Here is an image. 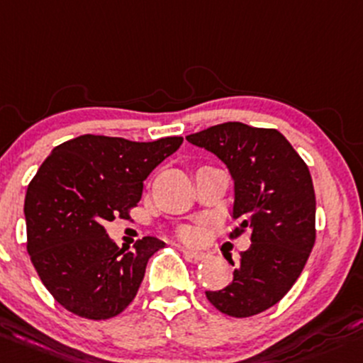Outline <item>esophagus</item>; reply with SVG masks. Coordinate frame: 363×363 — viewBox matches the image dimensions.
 <instances>
[{"mask_svg":"<svg viewBox=\"0 0 363 363\" xmlns=\"http://www.w3.org/2000/svg\"><path fill=\"white\" fill-rule=\"evenodd\" d=\"M182 254H184V257L189 259V261H203V259H207V254H205V252H200V250L182 249Z\"/></svg>","mask_w":363,"mask_h":363,"instance_id":"34e87169","label":"esophagus"}]
</instances>
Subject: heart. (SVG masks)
I'll use <instances>...</instances> for the list:
<instances>
[{
	"mask_svg": "<svg viewBox=\"0 0 363 363\" xmlns=\"http://www.w3.org/2000/svg\"><path fill=\"white\" fill-rule=\"evenodd\" d=\"M181 236L184 240H194V238H196V231H194L193 228H182Z\"/></svg>",
	"mask_w": 363,
	"mask_h": 363,
	"instance_id": "b5f03b06",
	"label": "heart"
}]
</instances>
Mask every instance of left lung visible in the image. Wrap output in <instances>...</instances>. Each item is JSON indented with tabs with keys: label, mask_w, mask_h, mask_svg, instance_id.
I'll list each match as a JSON object with an SVG mask.
<instances>
[{
	"label": "left lung",
	"mask_w": 363,
	"mask_h": 363,
	"mask_svg": "<svg viewBox=\"0 0 363 363\" xmlns=\"http://www.w3.org/2000/svg\"><path fill=\"white\" fill-rule=\"evenodd\" d=\"M186 140L228 167L235 182L233 217L240 220L230 236L249 231L252 242L231 284L207 291V299L236 318L266 311L291 291L315 245L316 201L308 165L278 130L240 121L213 125Z\"/></svg>",
	"instance_id": "obj_1"
}]
</instances>
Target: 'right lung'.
I'll return each mask as SVG.
<instances>
[{
	"label": "right lung",
	"instance_id": "1",
	"mask_svg": "<svg viewBox=\"0 0 363 363\" xmlns=\"http://www.w3.org/2000/svg\"><path fill=\"white\" fill-rule=\"evenodd\" d=\"M181 144L182 137L133 143L86 133L53 147L41 163L24 201L28 252L67 311L106 320L132 303L147 261L165 243L144 236L133 250L120 249L106 223L130 217L147 175Z\"/></svg>",
	"mask_w": 363,
	"mask_h": 363
}]
</instances>
